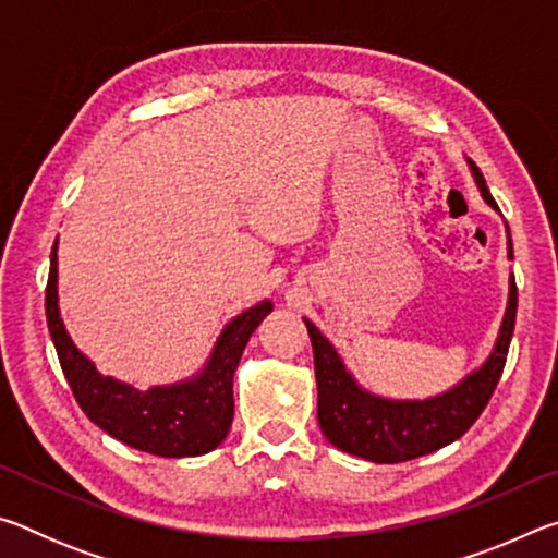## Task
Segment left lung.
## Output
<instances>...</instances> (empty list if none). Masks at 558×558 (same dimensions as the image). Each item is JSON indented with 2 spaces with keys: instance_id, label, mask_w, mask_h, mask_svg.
Instances as JSON below:
<instances>
[{
  "instance_id": "obj_1",
  "label": "left lung",
  "mask_w": 558,
  "mask_h": 558,
  "mask_svg": "<svg viewBox=\"0 0 558 558\" xmlns=\"http://www.w3.org/2000/svg\"><path fill=\"white\" fill-rule=\"evenodd\" d=\"M470 174L475 179L489 209L497 204L485 184V177L477 165L468 159ZM507 229V223H505ZM512 235L507 229V258L512 260ZM517 319V286L509 276V295L502 325L495 339V347L477 369L462 376L448 391L428 396V399H386V396L364 389L347 369L335 344L310 323L307 335L313 339L315 352V379H317V421L325 438L335 448L349 456L369 462H403L438 450L458 440L493 396L502 376L507 349L512 342Z\"/></svg>"
}]
</instances>
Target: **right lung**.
<instances>
[{
	"label": "right lung",
	"instance_id": "obj_1",
	"mask_svg": "<svg viewBox=\"0 0 558 558\" xmlns=\"http://www.w3.org/2000/svg\"><path fill=\"white\" fill-rule=\"evenodd\" d=\"M59 239L51 251L46 286V323L59 354L61 369L83 413L108 436L130 448L159 458H196L219 448L233 421V374L256 327L272 313V302L260 300L235 315L216 337L209 359L199 372L174 384L135 389L112 376L73 344L59 310Z\"/></svg>",
	"mask_w": 558,
	"mask_h": 558
}]
</instances>
